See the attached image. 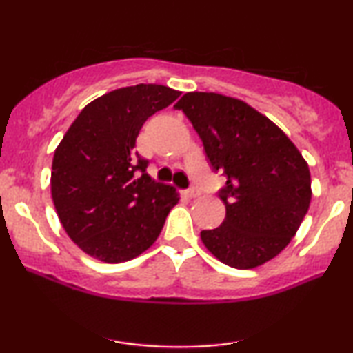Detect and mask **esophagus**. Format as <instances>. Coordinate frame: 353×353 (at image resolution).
Instances as JSON below:
<instances>
[{"label": "esophagus", "instance_id": "esophagus-1", "mask_svg": "<svg viewBox=\"0 0 353 353\" xmlns=\"http://www.w3.org/2000/svg\"><path fill=\"white\" fill-rule=\"evenodd\" d=\"M199 194L201 192H199V190H196V188H191V190L185 191V196H188V197H197Z\"/></svg>", "mask_w": 353, "mask_h": 353}]
</instances>
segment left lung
Here are the masks:
<instances>
[{
  "mask_svg": "<svg viewBox=\"0 0 353 353\" xmlns=\"http://www.w3.org/2000/svg\"><path fill=\"white\" fill-rule=\"evenodd\" d=\"M186 114L215 172L226 215L201 231L209 252L249 270L281 252L296 236L312 199L308 163L278 125L244 101L219 93H186L173 105Z\"/></svg>",
  "mask_w": 353,
  "mask_h": 353,
  "instance_id": "8db88e82",
  "label": "left lung"
}]
</instances>
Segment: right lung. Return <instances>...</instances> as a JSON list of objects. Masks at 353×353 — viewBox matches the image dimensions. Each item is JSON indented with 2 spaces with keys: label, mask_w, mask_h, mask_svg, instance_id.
I'll return each instance as SVG.
<instances>
[{
  "label": "right lung",
  "mask_w": 353,
  "mask_h": 353,
  "mask_svg": "<svg viewBox=\"0 0 353 353\" xmlns=\"http://www.w3.org/2000/svg\"><path fill=\"white\" fill-rule=\"evenodd\" d=\"M181 93L163 85L125 86L85 105L56 148L51 196L69 238L105 263L138 257L161 234L180 197L154 181L134 151L144 122Z\"/></svg>",
  "instance_id": "right-lung-1"
}]
</instances>
